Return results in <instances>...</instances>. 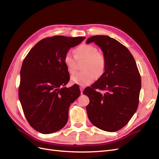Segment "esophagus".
Instances as JSON below:
<instances>
[{"instance_id":"1","label":"esophagus","mask_w":159,"mask_h":159,"mask_svg":"<svg viewBox=\"0 0 159 159\" xmlns=\"http://www.w3.org/2000/svg\"><path fill=\"white\" fill-rule=\"evenodd\" d=\"M80 91H81V93L82 94L83 93V91L84 89V86H80Z\"/></svg>"}]
</instances>
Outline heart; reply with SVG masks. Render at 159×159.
Returning a JSON list of instances; mask_svg holds the SVG:
<instances>
[{
    "label": "heart",
    "mask_w": 159,
    "mask_h": 159,
    "mask_svg": "<svg viewBox=\"0 0 159 159\" xmlns=\"http://www.w3.org/2000/svg\"><path fill=\"white\" fill-rule=\"evenodd\" d=\"M74 56L70 53H66L64 57V63L67 70L70 74L75 73L76 70V61L85 60L82 70L71 77V82L81 86H85L91 84L95 77L102 76L105 71L107 66L106 57L103 53L98 52V49L94 46L89 44L81 45L74 50Z\"/></svg>",
    "instance_id": "obj_1"
}]
</instances>
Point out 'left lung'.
<instances>
[{"label": "left lung", "mask_w": 159, "mask_h": 159, "mask_svg": "<svg viewBox=\"0 0 159 159\" xmlns=\"http://www.w3.org/2000/svg\"><path fill=\"white\" fill-rule=\"evenodd\" d=\"M91 42L102 49L107 66L105 73L83 92L89 99L86 107L88 116L96 127L115 132L125 126L136 112L141 88V75L131 52L117 40L97 35L86 42Z\"/></svg>", "instance_id": "8db88e82"}]
</instances>
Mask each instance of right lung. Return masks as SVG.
I'll list each match as a JSON object with an SVG mask.
<instances>
[{"mask_svg":"<svg viewBox=\"0 0 159 159\" xmlns=\"http://www.w3.org/2000/svg\"><path fill=\"white\" fill-rule=\"evenodd\" d=\"M85 38L63 36L44 38L24 60L18 97L28 122L36 131L50 134L68 122L70 104L81 93L77 85L65 87L70 75L64 57Z\"/></svg>","mask_w":159,"mask_h":159,"instance_id":"obj_1","label":"right lung"}]
</instances>
